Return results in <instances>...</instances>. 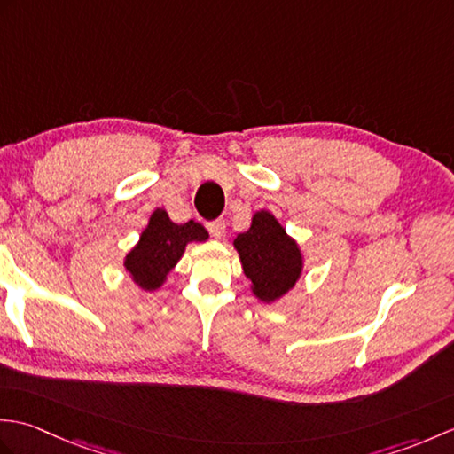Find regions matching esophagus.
Returning <instances> with one entry per match:
<instances>
[{
    "mask_svg": "<svg viewBox=\"0 0 454 454\" xmlns=\"http://www.w3.org/2000/svg\"><path fill=\"white\" fill-rule=\"evenodd\" d=\"M207 228H208V232H210V236H212V238L220 239L222 236H224V232H226V222L222 220V218H218V220H212V222H208Z\"/></svg>",
    "mask_w": 454,
    "mask_h": 454,
    "instance_id": "34e87169",
    "label": "esophagus"
}]
</instances>
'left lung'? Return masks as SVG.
<instances>
[{"instance_id": "obj_1", "label": "left lung", "mask_w": 454, "mask_h": 454, "mask_svg": "<svg viewBox=\"0 0 454 454\" xmlns=\"http://www.w3.org/2000/svg\"><path fill=\"white\" fill-rule=\"evenodd\" d=\"M249 288L259 302L273 304L291 293L304 271V255L273 212L257 210L252 226L234 238Z\"/></svg>"}]
</instances>
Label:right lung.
Returning <instances> with one entry per match:
<instances>
[{"mask_svg": "<svg viewBox=\"0 0 454 454\" xmlns=\"http://www.w3.org/2000/svg\"><path fill=\"white\" fill-rule=\"evenodd\" d=\"M205 239H208V232L199 222L176 224L166 208H156L150 215L148 226L142 230L138 244L124 255V271L142 291L153 293L168 281L185 247Z\"/></svg>", "mask_w": 454, "mask_h": 454, "instance_id": "1", "label": "right lung"}]
</instances>
